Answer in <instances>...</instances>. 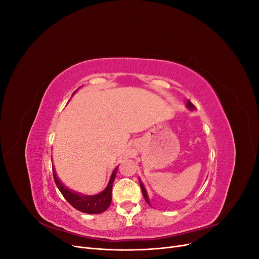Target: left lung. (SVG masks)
Wrapping results in <instances>:
<instances>
[{"instance_id": "1", "label": "left lung", "mask_w": 259, "mask_h": 259, "mask_svg": "<svg viewBox=\"0 0 259 259\" xmlns=\"http://www.w3.org/2000/svg\"><path fill=\"white\" fill-rule=\"evenodd\" d=\"M186 107L188 108V110H190V111H192V110H195V107L190 103L189 100H187V104H186ZM139 185H140V188H142V191H143V194H144V198H145V200H146V202L148 203L149 205L151 206V203H150V200H149V197H148V193H147V190H146V188H145V186H144V184H143V182L142 180H140V178H139Z\"/></svg>"}]
</instances>
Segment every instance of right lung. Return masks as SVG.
<instances>
[{
    "label": "right lung",
    "instance_id": "add662e5",
    "mask_svg": "<svg viewBox=\"0 0 259 259\" xmlns=\"http://www.w3.org/2000/svg\"><path fill=\"white\" fill-rule=\"evenodd\" d=\"M52 163H53V161H52ZM117 167H119V165H117L113 169L112 174L110 176V179H109V183H108L107 187L105 188V190H103L98 194H94V195L83 194V193L69 189L67 186L62 184V182L57 176L56 170H55L54 167H53V176H54L55 183H56L61 194L64 195V198L75 209L83 211V213H86V214H100V213H103V211H105L109 206H110V203L112 200V197H111L112 186H113V182H114V178L116 175Z\"/></svg>",
    "mask_w": 259,
    "mask_h": 259
}]
</instances>
